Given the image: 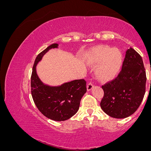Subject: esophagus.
<instances>
[{"label":"esophagus","mask_w":151,"mask_h":151,"mask_svg":"<svg viewBox=\"0 0 151 151\" xmlns=\"http://www.w3.org/2000/svg\"><path fill=\"white\" fill-rule=\"evenodd\" d=\"M93 88H94V85H93L92 83H89L87 85V90H88V91L92 90Z\"/></svg>","instance_id":"obj_1"}]
</instances>
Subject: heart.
Returning <instances> with one entry per match:
<instances>
[{
	"label": "heart",
	"instance_id": "1",
	"mask_svg": "<svg viewBox=\"0 0 151 151\" xmlns=\"http://www.w3.org/2000/svg\"><path fill=\"white\" fill-rule=\"evenodd\" d=\"M88 65L96 68V74L103 80H111L120 72L122 65V54L118 48L107 46H96L86 55Z\"/></svg>",
	"mask_w": 151,
	"mask_h": 151
}]
</instances>
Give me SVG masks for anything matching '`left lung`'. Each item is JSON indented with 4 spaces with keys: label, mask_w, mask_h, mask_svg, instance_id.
Listing matches in <instances>:
<instances>
[{
    "label": "left lung",
    "mask_w": 151,
    "mask_h": 151,
    "mask_svg": "<svg viewBox=\"0 0 151 151\" xmlns=\"http://www.w3.org/2000/svg\"><path fill=\"white\" fill-rule=\"evenodd\" d=\"M146 76L142 57L132 48L127 50L122 70L102 88L101 107L112 118L129 117L138 109L146 92Z\"/></svg>",
    "instance_id": "obj_1"
}]
</instances>
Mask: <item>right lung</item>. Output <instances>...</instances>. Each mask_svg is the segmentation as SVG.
<instances>
[{"mask_svg": "<svg viewBox=\"0 0 151 151\" xmlns=\"http://www.w3.org/2000/svg\"><path fill=\"white\" fill-rule=\"evenodd\" d=\"M57 47L58 44H52L36 57L31 76V95L36 107L44 116L55 121H64L78 110L81 99L87 92L86 81L74 80L59 86H49L40 81L36 73V65L44 54Z\"/></svg>", "mask_w": 151, "mask_h": 151, "instance_id": "obj_1", "label": "right lung"}]
</instances>
